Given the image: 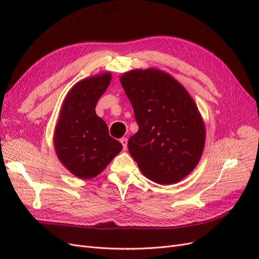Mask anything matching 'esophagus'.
<instances>
[{"label": "esophagus", "mask_w": 259, "mask_h": 259, "mask_svg": "<svg viewBox=\"0 0 259 259\" xmlns=\"http://www.w3.org/2000/svg\"><path fill=\"white\" fill-rule=\"evenodd\" d=\"M120 142H121V144L123 146V150H126V148H127V138L123 137V138H121Z\"/></svg>", "instance_id": "esophagus-1"}]
</instances>
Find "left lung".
Here are the masks:
<instances>
[{"mask_svg": "<svg viewBox=\"0 0 259 259\" xmlns=\"http://www.w3.org/2000/svg\"><path fill=\"white\" fill-rule=\"evenodd\" d=\"M134 109L138 132L127 147L142 173L160 185L176 184L197 166L205 126L184 86L158 69H136L120 77Z\"/></svg>", "mask_w": 259, "mask_h": 259, "instance_id": "8db88e82", "label": "left lung"}]
</instances>
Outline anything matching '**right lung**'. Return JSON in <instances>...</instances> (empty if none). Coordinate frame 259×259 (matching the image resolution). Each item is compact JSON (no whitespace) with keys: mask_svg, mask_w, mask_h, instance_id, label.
Returning a JSON list of instances; mask_svg holds the SVG:
<instances>
[{"mask_svg":"<svg viewBox=\"0 0 259 259\" xmlns=\"http://www.w3.org/2000/svg\"><path fill=\"white\" fill-rule=\"evenodd\" d=\"M110 81V72H106L77 82L60 109L55 151L70 173L81 179L96 177L123 148L109 135L106 122L95 111Z\"/></svg>","mask_w":259,"mask_h":259,"instance_id":"1","label":"right lung"}]
</instances>
